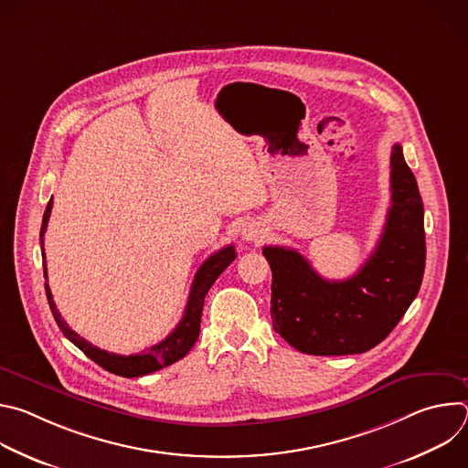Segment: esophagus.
<instances>
[{"mask_svg":"<svg viewBox=\"0 0 468 468\" xmlns=\"http://www.w3.org/2000/svg\"><path fill=\"white\" fill-rule=\"evenodd\" d=\"M242 237L246 239V240H257V231H253V229H244V233H242Z\"/></svg>","mask_w":468,"mask_h":468,"instance_id":"esophagus-1","label":"esophagus"}]
</instances>
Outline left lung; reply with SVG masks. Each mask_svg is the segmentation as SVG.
<instances>
[{"mask_svg": "<svg viewBox=\"0 0 468 468\" xmlns=\"http://www.w3.org/2000/svg\"><path fill=\"white\" fill-rule=\"evenodd\" d=\"M274 329L302 354L350 356L379 345L417 298L426 264L424 206L402 146L390 154V207L376 250L345 282L318 276L296 250L264 246Z\"/></svg>", "mask_w": 468, "mask_h": 468, "instance_id": "left-lung-1", "label": "left lung"}]
</instances>
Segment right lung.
Instances as JSON below:
<instances>
[{
    "instance_id": "add662e5",
    "label": "right lung",
    "mask_w": 468,
    "mask_h": 468,
    "mask_svg": "<svg viewBox=\"0 0 468 468\" xmlns=\"http://www.w3.org/2000/svg\"><path fill=\"white\" fill-rule=\"evenodd\" d=\"M51 207H53V199H49L48 202V207H46L44 218H42V228H40V246H42V257H44V278L46 280H48V274H46V255H44V239L42 237L48 228ZM235 257H237L235 248L229 244V246L218 250L217 253H213L202 266H199V271L196 272L192 287H190V294H188V302H186L183 318L179 320L176 329L165 341H161L159 345H154L148 352L135 354V356L109 354V352L100 350L98 346L90 345L83 337H80L78 333L74 329H70V325L64 322V318L57 311L49 285L44 283V287H46V296H48V303L53 313V318H55L57 325L60 327V331L64 333L66 339L72 341L87 357H90L94 363H98L107 372H112L116 376H123V378H139V376H146L155 370H161V368L183 359L188 354V350L194 346V343L197 341V335H199V322H202L206 294L209 292V289L213 287L217 278L233 262Z\"/></svg>"
}]
</instances>
